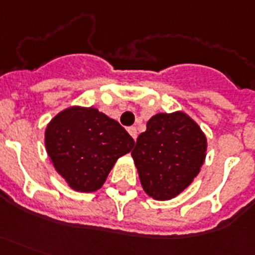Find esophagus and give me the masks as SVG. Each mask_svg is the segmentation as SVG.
Segmentation results:
<instances>
[{
	"label": "esophagus",
	"instance_id": "obj_1",
	"mask_svg": "<svg viewBox=\"0 0 255 255\" xmlns=\"http://www.w3.org/2000/svg\"><path fill=\"white\" fill-rule=\"evenodd\" d=\"M128 133H129V135H131V136H132L133 140H135V139H136L137 132H136V128H135V127H129V128H128Z\"/></svg>",
	"mask_w": 255,
	"mask_h": 255
}]
</instances>
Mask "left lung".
I'll return each mask as SVG.
<instances>
[{"label": "left lung", "mask_w": 255, "mask_h": 255, "mask_svg": "<svg viewBox=\"0 0 255 255\" xmlns=\"http://www.w3.org/2000/svg\"><path fill=\"white\" fill-rule=\"evenodd\" d=\"M131 152L143 190L152 199H174L193 182L204 165L207 136L182 111L156 113Z\"/></svg>", "instance_id": "8db88e82"}]
</instances>
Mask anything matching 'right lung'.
Returning <instances> with one entry per match:
<instances>
[{"label":"right lung","mask_w":255,"mask_h":255,"mask_svg":"<svg viewBox=\"0 0 255 255\" xmlns=\"http://www.w3.org/2000/svg\"><path fill=\"white\" fill-rule=\"evenodd\" d=\"M44 144L50 162L67 185L92 193L104 185L116 161L131 151L135 142L97 108L73 105L47 124Z\"/></svg>","instance_id":"right-lung-1"}]
</instances>
